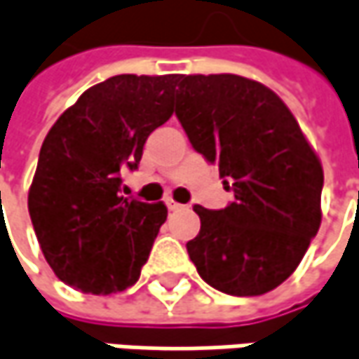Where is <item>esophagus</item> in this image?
<instances>
[{
	"label": "esophagus",
	"mask_w": 359,
	"mask_h": 359,
	"mask_svg": "<svg viewBox=\"0 0 359 359\" xmlns=\"http://www.w3.org/2000/svg\"><path fill=\"white\" fill-rule=\"evenodd\" d=\"M165 204H168V208H170L171 212H177V210H182V208H184L182 204H177L175 200H171V198L170 200H165Z\"/></svg>",
	"instance_id": "obj_1"
}]
</instances>
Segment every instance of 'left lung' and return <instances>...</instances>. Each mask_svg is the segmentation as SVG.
<instances>
[{"mask_svg": "<svg viewBox=\"0 0 359 359\" xmlns=\"http://www.w3.org/2000/svg\"><path fill=\"white\" fill-rule=\"evenodd\" d=\"M177 81L189 143L234 191L224 210L194 206L202 226L189 259L222 293L264 295L293 275L321 226V159L269 86L238 74Z\"/></svg>", "mask_w": 359, "mask_h": 359, "instance_id": "obj_1", "label": "left lung"}]
</instances>
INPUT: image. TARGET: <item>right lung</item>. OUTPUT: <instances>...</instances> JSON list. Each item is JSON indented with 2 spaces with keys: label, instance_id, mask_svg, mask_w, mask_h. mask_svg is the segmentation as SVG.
Listing matches in <instances>:
<instances>
[{
  "label": "right lung",
  "instance_id": "right-lung-1",
  "mask_svg": "<svg viewBox=\"0 0 359 359\" xmlns=\"http://www.w3.org/2000/svg\"><path fill=\"white\" fill-rule=\"evenodd\" d=\"M180 74H118L84 90L46 135L27 191L44 259L72 289H129L168 218L163 202L121 196L123 173L141 161L147 137L173 115Z\"/></svg>",
  "mask_w": 359,
  "mask_h": 359
}]
</instances>
